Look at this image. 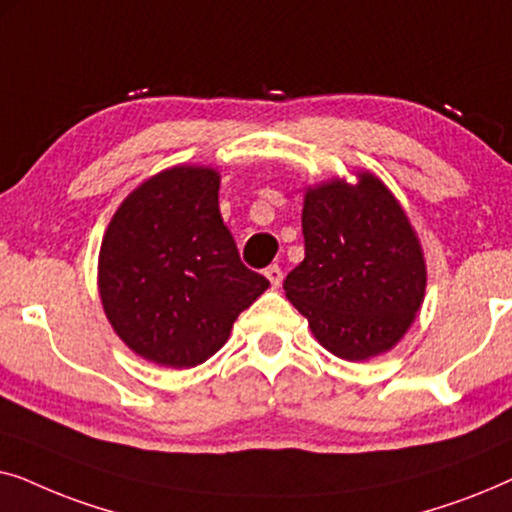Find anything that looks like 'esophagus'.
<instances>
[{"label":"esophagus","mask_w":512,"mask_h":512,"mask_svg":"<svg viewBox=\"0 0 512 512\" xmlns=\"http://www.w3.org/2000/svg\"><path fill=\"white\" fill-rule=\"evenodd\" d=\"M265 277H268V282L277 289V286L282 284L284 272H282V268H279V265H270V268H265Z\"/></svg>","instance_id":"34e87169"}]
</instances>
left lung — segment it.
Wrapping results in <instances>:
<instances>
[{"instance_id": "left-lung-1", "label": "left lung", "mask_w": 512, "mask_h": 512, "mask_svg": "<svg viewBox=\"0 0 512 512\" xmlns=\"http://www.w3.org/2000/svg\"><path fill=\"white\" fill-rule=\"evenodd\" d=\"M305 258L284 279L286 298L319 345L345 361L396 347L422 310L426 261L412 223L373 172L305 191Z\"/></svg>"}]
</instances>
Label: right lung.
Segmentation results:
<instances>
[{
    "mask_svg": "<svg viewBox=\"0 0 512 512\" xmlns=\"http://www.w3.org/2000/svg\"><path fill=\"white\" fill-rule=\"evenodd\" d=\"M219 184L214 167H167L121 202L102 237L104 314L132 352L158 366L205 363L270 286L240 261Z\"/></svg>",
    "mask_w": 512,
    "mask_h": 512,
    "instance_id": "right-lung-1",
    "label": "right lung"
}]
</instances>
